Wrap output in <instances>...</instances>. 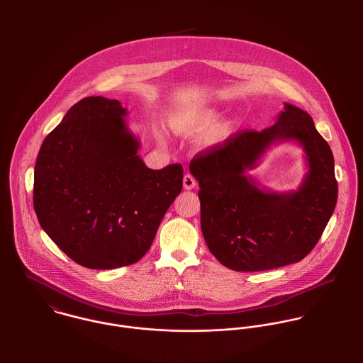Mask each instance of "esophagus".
<instances>
[{
	"instance_id": "obj_1",
	"label": "esophagus",
	"mask_w": 363,
	"mask_h": 363,
	"mask_svg": "<svg viewBox=\"0 0 363 363\" xmlns=\"http://www.w3.org/2000/svg\"><path fill=\"white\" fill-rule=\"evenodd\" d=\"M196 184H197V182H196V179H194L190 173L184 174V177H183V186H184L186 190H193V189L196 187Z\"/></svg>"
}]
</instances>
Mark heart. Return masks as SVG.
<instances>
[{
	"label": "heart",
	"mask_w": 363,
	"mask_h": 363,
	"mask_svg": "<svg viewBox=\"0 0 363 363\" xmlns=\"http://www.w3.org/2000/svg\"><path fill=\"white\" fill-rule=\"evenodd\" d=\"M213 118H215L213 113H206V114H203V116L197 120V125H199V127H206V125L211 124V123L213 121Z\"/></svg>",
	"instance_id": "heart-1"
}]
</instances>
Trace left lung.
I'll return each mask as SVG.
<instances>
[{
  "mask_svg": "<svg viewBox=\"0 0 363 363\" xmlns=\"http://www.w3.org/2000/svg\"><path fill=\"white\" fill-rule=\"evenodd\" d=\"M295 140L308 173L294 192L259 187L245 172L274 143ZM201 230L209 252L235 271H265L305 259L325 229L338 197L334 156L305 110L284 104L274 125L243 130L194 156Z\"/></svg>",
  "mask_w": 363,
  "mask_h": 363,
  "instance_id": "8db88e82",
  "label": "left lung"
}]
</instances>
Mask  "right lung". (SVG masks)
Listing matches in <instances>:
<instances>
[{"label":"right lung","mask_w":363,"mask_h":363,"mask_svg":"<svg viewBox=\"0 0 363 363\" xmlns=\"http://www.w3.org/2000/svg\"><path fill=\"white\" fill-rule=\"evenodd\" d=\"M125 116L116 99L84 98L45 138L35 164L40 226L69 259L92 269L143 259L183 189L182 164L152 170L143 162Z\"/></svg>","instance_id":"add662e5"}]
</instances>
